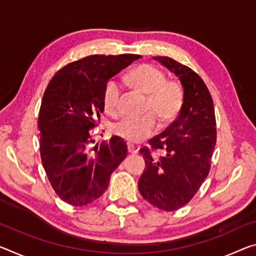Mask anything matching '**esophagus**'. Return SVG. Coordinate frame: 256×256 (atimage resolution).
Returning <instances> with one entry per match:
<instances>
[{
	"mask_svg": "<svg viewBox=\"0 0 256 256\" xmlns=\"http://www.w3.org/2000/svg\"><path fill=\"white\" fill-rule=\"evenodd\" d=\"M128 152L130 154H136L138 152H139V147L133 144H128Z\"/></svg>",
	"mask_w": 256,
	"mask_h": 256,
	"instance_id": "esophagus-1",
	"label": "esophagus"
}]
</instances>
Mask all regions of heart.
<instances>
[{"label": "heart", "instance_id": "obj_1", "mask_svg": "<svg viewBox=\"0 0 256 256\" xmlns=\"http://www.w3.org/2000/svg\"><path fill=\"white\" fill-rule=\"evenodd\" d=\"M128 82L133 88L147 96V109H150L160 122H168L176 115L182 104L184 93L176 82H168L162 70L152 64H140L128 72ZM120 83L110 80L102 94L104 112L112 116L120 112ZM156 130V120L150 114L144 116H128L117 122L114 132L130 142H139L152 136Z\"/></svg>", "mask_w": 256, "mask_h": 256}]
</instances>
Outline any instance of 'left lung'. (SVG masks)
<instances>
[{
	"instance_id": "8db88e82",
	"label": "left lung",
	"mask_w": 256,
	"mask_h": 256,
	"mask_svg": "<svg viewBox=\"0 0 256 256\" xmlns=\"http://www.w3.org/2000/svg\"><path fill=\"white\" fill-rule=\"evenodd\" d=\"M180 80L184 102L176 120L144 147L146 168L138 188L146 200L163 210H176L192 200L208 176L216 142V114L210 91L192 68L170 56H152Z\"/></svg>"
}]
</instances>
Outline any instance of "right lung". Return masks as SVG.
<instances>
[{
    "label": "right lung",
    "mask_w": 256,
    "mask_h": 256,
    "mask_svg": "<svg viewBox=\"0 0 256 256\" xmlns=\"http://www.w3.org/2000/svg\"><path fill=\"white\" fill-rule=\"evenodd\" d=\"M139 54H92L56 72L44 92L38 126L43 168L56 194L72 206L94 202L106 192L112 173L128 155L120 136L92 147L90 130L104 112L109 78Z\"/></svg>",
    "instance_id": "obj_1"
}]
</instances>
